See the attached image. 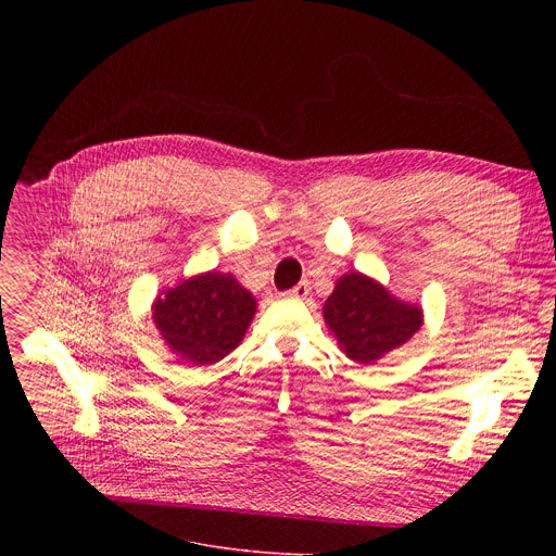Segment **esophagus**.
I'll list each match as a JSON object with an SVG mask.
<instances>
[{"mask_svg":"<svg viewBox=\"0 0 556 556\" xmlns=\"http://www.w3.org/2000/svg\"><path fill=\"white\" fill-rule=\"evenodd\" d=\"M308 293H311V286H308V281H300L295 288L286 290V295H288V298H295V300H304Z\"/></svg>","mask_w":556,"mask_h":556,"instance_id":"34e87169","label":"esophagus"}]
</instances>
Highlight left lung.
<instances>
[{"label":"left lung","instance_id":"8db88e82","mask_svg":"<svg viewBox=\"0 0 556 556\" xmlns=\"http://www.w3.org/2000/svg\"><path fill=\"white\" fill-rule=\"evenodd\" d=\"M325 319L344 354L367 365L419 331L421 308L390 298L381 283L361 273H349L325 302Z\"/></svg>","mask_w":556,"mask_h":556}]
</instances>
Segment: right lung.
Masks as SVG:
<instances>
[{
  "label": "right lung",
  "mask_w": 556,
  "mask_h": 556,
  "mask_svg": "<svg viewBox=\"0 0 556 556\" xmlns=\"http://www.w3.org/2000/svg\"><path fill=\"white\" fill-rule=\"evenodd\" d=\"M254 308V298L237 279L214 270L157 298L153 319L173 354L191 365H212L239 346Z\"/></svg>",
  "instance_id": "obj_1"
}]
</instances>
